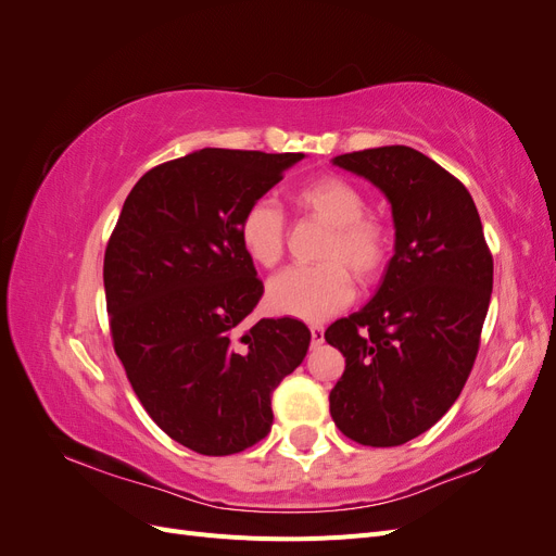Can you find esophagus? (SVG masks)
Wrapping results in <instances>:
<instances>
[{"instance_id":"34e87169","label":"esophagus","mask_w":556,"mask_h":556,"mask_svg":"<svg viewBox=\"0 0 556 556\" xmlns=\"http://www.w3.org/2000/svg\"><path fill=\"white\" fill-rule=\"evenodd\" d=\"M311 341H313V345H319L325 341V327L323 325H311Z\"/></svg>"}]
</instances>
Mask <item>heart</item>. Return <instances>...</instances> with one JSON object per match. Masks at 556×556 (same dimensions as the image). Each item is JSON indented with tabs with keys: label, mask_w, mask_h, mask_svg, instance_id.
I'll return each mask as SVG.
<instances>
[{
	"label": "heart",
	"mask_w": 556,
	"mask_h": 556,
	"mask_svg": "<svg viewBox=\"0 0 556 556\" xmlns=\"http://www.w3.org/2000/svg\"><path fill=\"white\" fill-rule=\"evenodd\" d=\"M294 204L331 227L317 266H290L266 285L271 311L301 319H325L350 304L355 282H374L390 260L392 239L384 223L368 215L364 192L341 176H319L301 185ZM239 241L245 255L271 268L285 250V215L271 199H255L239 220Z\"/></svg>",
	"instance_id": "1"
}]
</instances>
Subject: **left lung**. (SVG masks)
Wrapping results in <instances>:
<instances>
[{"mask_svg":"<svg viewBox=\"0 0 556 556\" xmlns=\"http://www.w3.org/2000/svg\"><path fill=\"white\" fill-rule=\"evenodd\" d=\"M331 162L390 201L394 255L374 299L325 331L345 357L329 413L348 439L394 447L431 429L462 394L494 262L473 197L419 150L382 146Z\"/></svg>","mask_w":556,"mask_h":556,"instance_id":"obj_1","label":"left lung"}]
</instances>
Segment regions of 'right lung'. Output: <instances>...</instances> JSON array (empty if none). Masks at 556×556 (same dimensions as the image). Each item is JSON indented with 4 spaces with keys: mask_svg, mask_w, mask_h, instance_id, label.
Instances as JSON below:
<instances>
[{
    "mask_svg": "<svg viewBox=\"0 0 556 556\" xmlns=\"http://www.w3.org/2000/svg\"><path fill=\"white\" fill-rule=\"evenodd\" d=\"M304 153L204 148L134 185L104 255L111 336L153 422L208 457L271 431V394L304 362L311 331L294 317L243 319L264 285L239 220Z\"/></svg>",
    "mask_w": 556,
    "mask_h": 556,
    "instance_id": "right-lung-1",
    "label": "right lung"
}]
</instances>
